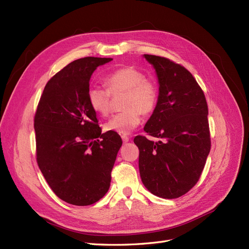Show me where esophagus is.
I'll list each match as a JSON object with an SVG mask.
<instances>
[{
	"instance_id": "esophagus-1",
	"label": "esophagus",
	"mask_w": 249,
	"mask_h": 249,
	"mask_svg": "<svg viewBox=\"0 0 249 249\" xmlns=\"http://www.w3.org/2000/svg\"><path fill=\"white\" fill-rule=\"evenodd\" d=\"M122 139H123V141L125 143V142H127L130 140V138H129V136H126V135H122Z\"/></svg>"
}]
</instances>
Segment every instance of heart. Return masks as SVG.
<instances>
[{
    "label": "heart",
    "mask_w": 249,
    "mask_h": 249,
    "mask_svg": "<svg viewBox=\"0 0 249 249\" xmlns=\"http://www.w3.org/2000/svg\"><path fill=\"white\" fill-rule=\"evenodd\" d=\"M107 88L90 85L87 100L90 108L100 115H107L111 110L112 95L124 93L122 112L111 116L104 127L106 131L129 134L141 123V114L149 115L159 102V88L145 78L144 72L131 66H124L105 77Z\"/></svg>",
    "instance_id": "b5f03b06"
}]
</instances>
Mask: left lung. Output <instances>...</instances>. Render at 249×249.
<instances>
[{"instance_id":"obj_1","label":"left lung","mask_w":249,"mask_h":249,"mask_svg":"<svg viewBox=\"0 0 249 249\" xmlns=\"http://www.w3.org/2000/svg\"><path fill=\"white\" fill-rule=\"evenodd\" d=\"M159 80V102L138 135L139 171L143 185L162 198H178L196 185L211 149L208 104L192 73L172 60L144 55Z\"/></svg>"}]
</instances>
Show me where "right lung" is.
<instances>
[{
	"label": "right lung",
	"mask_w": 249,
	"mask_h": 249,
	"mask_svg": "<svg viewBox=\"0 0 249 249\" xmlns=\"http://www.w3.org/2000/svg\"><path fill=\"white\" fill-rule=\"evenodd\" d=\"M112 58L74 60L47 83L34 116L36 160L51 189L74 206L99 201L109 190L122 138L102 133L87 100L89 80Z\"/></svg>",
	"instance_id": "1"
}]
</instances>
